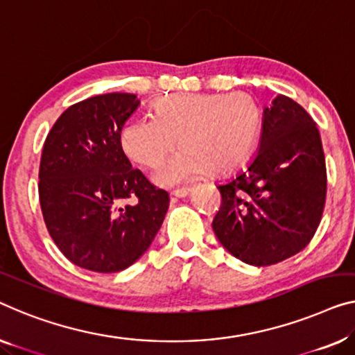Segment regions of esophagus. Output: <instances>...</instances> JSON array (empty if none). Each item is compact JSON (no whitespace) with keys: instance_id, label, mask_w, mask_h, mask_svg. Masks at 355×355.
Returning a JSON list of instances; mask_svg holds the SVG:
<instances>
[{"instance_id":"obj_1","label":"esophagus","mask_w":355,"mask_h":355,"mask_svg":"<svg viewBox=\"0 0 355 355\" xmlns=\"http://www.w3.org/2000/svg\"><path fill=\"white\" fill-rule=\"evenodd\" d=\"M189 193H191V188H178L175 191H172L175 198H187Z\"/></svg>"}]
</instances>
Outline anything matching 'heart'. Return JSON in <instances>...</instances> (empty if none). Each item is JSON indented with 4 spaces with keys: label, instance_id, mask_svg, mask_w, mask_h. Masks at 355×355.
<instances>
[{
    "label": "heart",
    "instance_id": "1",
    "mask_svg": "<svg viewBox=\"0 0 355 355\" xmlns=\"http://www.w3.org/2000/svg\"><path fill=\"white\" fill-rule=\"evenodd\" d=\"M153 116H137L121 129V148L130 161L157 171L159 184L184 183L209 171L223 173L247 159L261 129V110L252 95L172 94L157 100Z\"/></svg>",
    "mask_w": 355,
    "mask_h": 355
}]
</instances>
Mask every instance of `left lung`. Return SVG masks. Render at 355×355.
I'll use <instances>...</instances> for the list:
<instances>
[{"mask_svg": "<svg viewBox=\"0 0 355 355\" xmlns=\"http://www.w3.org/2000/svg\"><path fill=\"white\" fill-rule=\"evenodd\" d=\"M216 188L221 205L211 228L231 255L269 266L303 250L327 196L324 148L308 111L277 95L263 111L257 155Z\"/></svg>", "mask_w": 355, "mask_h": 355, "instance_id": "1", "label": "left lung"}]
</instances>
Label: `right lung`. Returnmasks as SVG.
<instances>
[{
	"mask_svg": "<svg viewBox=\"0 0 355 355\" xmlns=\"http://www.w3.org/2000/svg\"><path fill=\"white\" fill-rule=\"evenodd\" d=\"M134 94H103L71 105L52 125L40 164L46 228L73 264L118 272L148 250L168 209V194L132 168L121 129L139 108ZM135 206L120 205L124 198Z\"/></svg>",
	"mask_w": 355,
	"mask_h": 355,
	"instance_id": "add662e5",
	"label": "right lung"
}]
</instances>
